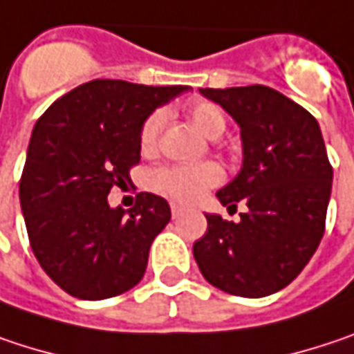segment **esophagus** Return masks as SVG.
Listing matches in <instances>:
<instances>
[{"label": "esophagus", "mask_w": 354, "mask_h": 354, "mask_svg": "<svg viewBox=\"0 0 354 354\" xmlns=\"http://www.w3.org/2000/svg\"><path fill=\"white\" fill-rule=\"evenodd\" d=\"M170 209H172V216H174V218H178V216L184 212V207H180V205H176V203H172V205H170Z\"/></svg>", "instance_id": "34e87169"}]
</instances>
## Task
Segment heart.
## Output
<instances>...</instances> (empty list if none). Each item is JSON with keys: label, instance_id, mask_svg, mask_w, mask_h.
<instances>
[{"label": "heart", "instance_id": "heart-1", "mask_svg": "<svg viewBox=\"0 0 354 354\" xmlns=\"http://www.w3.org/2000/svg\"><path fill=\"white\" fill-rule=\"evenodd\" d=\"M188 117L194 123V127L209 140L221 138L227 127L225 113L209 101H201L192 105ZM162 125H164V111H153L144 121L140 129V147L144 153L156 149ZM218 180H221V170L214 164H198V166H174V168L156 170L149 176V184L153 190L164 192L176 201L192 203L201 198L210 186L218 184Z\"/></svg>", "mask_w": 354, "mask_h": 354}]
</instances>
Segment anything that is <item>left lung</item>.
<instances>
[{
  "instance_id": "8db88e82",
  "label": "left lung",
  "mask_w": 354,
  "mask_h": 354,
  "mask_svg": "<svg viewBox=\"0 0 354 354\" xmlns=\"http://www.w3.org/2000/svg\"><path fill=\"white\" fill-rule=\"evenodd\" d=\"M241 129L239 174L216 192L227 209L243 201L241 221L207 214L194 243L198 270L214 288L263 298L298 277L324 235L333 168L318 121L275 88H201Z\"/></svg>"
}]
</instances>
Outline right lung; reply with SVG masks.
Masks as SVG:
<instances>
[{"mask_svg": "<svg viewBox=\"0 0 354 354\" xmlns=\"http://www.w3.org/2000/svg\"><path fill=\"white\" fill-rule=\"evenodd\" d=\"M186 91L97 79L54 101L34 125L19 205L38 263L66 294L105 300L144 277L170 205L142 192L131 210L111 209L107 196L140 164L145 119Z\"/></svg>", "mask_w": 354, "mask_h": 354, "instance_id": "obj_1", "label": "right lung"}]
</instances>
